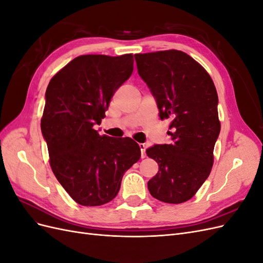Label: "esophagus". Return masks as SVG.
<instances>
[{"label":"esophagus","instance_id":"34e87169","mask_svg":"<svg viewBox=\"0 0 263 263\" xmlns=\"http://www.w3.org/2000/svg\"><path fill=\"white\" fill-rule=\"evenodd\" d=\"M139 148H140V151H141V158H145L146 157L147 145L146 144H139Z\"/></svg>","mask_w":263,"mask_h":263}]
</instances>
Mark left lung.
I'll return each instance as SVG.
<instances>
[{"mask_svg": "<svg viewBox=\"0 0 263 263\" xmlns=\"http://www.w3.org/2000/svg\"><path fill=\"white\" fill-rule=\"evenodd\" d=\"M137 69L157 101L159 116L169 118L172 142L147 149L159 165L148 181L157 200L180 204L192 198L209 178L220 132L218 97L211 76L180 50L136 53Z\"/></svg>", "mask_w": 263, "mask_h": 263, "instance_id": "left-lung-1", "label": "left lung"}]
</instances>
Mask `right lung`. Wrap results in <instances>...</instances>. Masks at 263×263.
I'll use <instances>...</instances> for the list:
<instances>
[{
    "label": "right lung",
    "mask_w": 263,
    "mask_h": 263,
    "mask_svg": "<svg viewBox=\"0 0 263 263\" xmlns=\"http://www.w3.org/2000/svg\"><path fill=\"white\" fill-rule=\"evenodd\" d=\"M134 69L133 53L79 55L50 80L41 127L53 174L72 200L100 206L117 195L124 173L140 158L137 142L93 128Z\"/></svg>",
    "instance_id": "1"
}]
</instances>
